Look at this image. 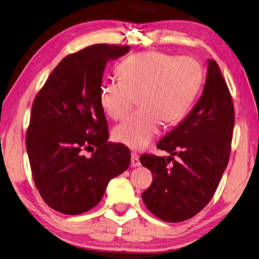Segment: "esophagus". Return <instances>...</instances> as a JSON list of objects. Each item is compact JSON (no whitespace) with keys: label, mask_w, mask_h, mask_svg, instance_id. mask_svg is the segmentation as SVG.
<instances>
[{"label":"esophagus","mask_w":259,"mask_h":259,"mask_svg":"<svg viewBox=\"0 0 259 259\" xmlns=\"http://www.w3.org/2000/svg\"><path fill=\"white\" fill-rule=\"evenodd\" d=\"M140 159H139V155L137 154V152H133L132 154V159H131V165H132L133 167H137V166H140Z\"/></svg>","instance_id":"esophagus-1"}]
</instances>
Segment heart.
Returning a JSON list of instances; mask_svg holds the SVG:
<instances>
[{
	"label": "heart",
	"mask_w": 259,
	"mask_h": 259,
	"mask_svg": "<svg viewBox=\"0 0 259 259\" xmlns=\"http://www.w3.org/2000/svg\"><path fill=\"white\" fill-rule=\"evenodd\" d=\"M118 71L120 78L102 82L100 102L113 120L122 119L137 102L141 105L113 131L114 140L132 149L149 145L163 120L173 124L184 118L204 74L194 57L162 52L135 54L124 59Z\"/></svg>",
	"instance_id": "1"
}]
</instances>
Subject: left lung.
I'll use <instances>...</instances> for the list:
<instances>
[{
    "label": "left lung",
    "instance_id": "obj_1",
    "mask_svg": "<svg viewBox=\"0 0 259 259\" xmlns=\"http://www.w3.org/2000/svg\"><path fill=\"white\" fill-rule=\"evenodd\" d=\"M202 96L185 120L157 143L168 157L145 154L152 173L142 194L148 210L167 223L194 217L213 197L228 164L235 113L232 95L215 61L207 63Z\"/></svg>",
    "mask_w": 259,
    "mask_h": 259
}]
</instances>
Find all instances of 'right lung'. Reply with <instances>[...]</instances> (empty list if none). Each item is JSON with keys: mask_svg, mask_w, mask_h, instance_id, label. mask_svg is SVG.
Here are the masks:
<instances>
[{"mask_svg": "<svg viewBox=\"0 0 259 259\" xmlns=\"http://www.w3.org/2000/svg\"><path fill=\"white\" fill-rule=\"evenodd\" d=\"M128 50L130 46L100 44L67 55L34 99L28 159L42 200L58 212L90 211L109 181L130 166L128 148L107 142L108 121L100 102L105 65ZM84 151L92 152L91 158Z\"/></svg>", "mask_w": 259, "mask_h": 259, "instance_id": "obj_1", "label": "right lung"}]
</instances>
